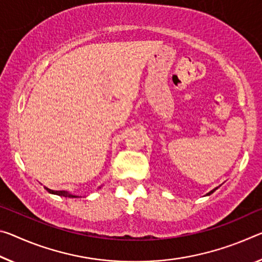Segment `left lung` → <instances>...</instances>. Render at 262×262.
<instances>
[{"instance_id": "8db88e82", "label": "left lung", "mask_w": 262, "mask_h": 262, "mask_svg": "<svg viewBox=\"0 0 262 262\" xmlns=\"http://www.w3.org/2000/svg\"><path fill=\"white\" fill-rule=\"evenodd\" d=\"M212 192H213V191H211V192H210V194H211V193H212Z\"/></svg>"}]
</instances>
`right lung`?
Masks as SVG:
<instances>
[{"mask_svg": "<svg viewBox=\"0 0 262 262\" xmlns=\"http://www.w3.org/2000/svg\"><path fill=\"white\" fill-rule=\"evenodd\" d=\"M49 191H51V190H49ZM51 192L58 194V196H63V197H68V198H73L74 197V196H71V194H68L66 192H64V191H51Z\"/></svg>", "mask_w": 262, "mask_h": 262, "instance_id": "1", "label": "right lung"}]
</instances>
